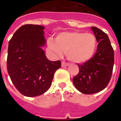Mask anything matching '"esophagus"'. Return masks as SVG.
<instances>
[{
	"label": "esophagus",
	"instance_id": "34e87169",
	"mask_svg": "<svg viewBox=\"0 0 121 121\" xmlns=\"http://www.w3.org/2000/svg\"><path fill=\"white\" fill-rule=\"evenodd\" d=\"M69 66V64L65 62V61H62L61 62V66L62 67H66V66Z\"/></svg>",
	"mask_w": 121,
	"mask_h": 121
}]
</instances>
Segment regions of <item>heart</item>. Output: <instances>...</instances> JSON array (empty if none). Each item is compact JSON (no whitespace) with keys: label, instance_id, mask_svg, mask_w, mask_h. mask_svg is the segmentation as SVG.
Segmentation results:
<instances>
[{"label":"heart","instance_id":"obj_1","mask_svg":"<svg viewBox=\"0 0 121 121\" xmlns=\"http://www.w3.org/2000/svg\"><path fill=\"white\" fill-rule=\"evenodd\" d=\"M97 42L92 33L82 32H63L59 34L56 41L48 39V46L50 51L57 56L63 52L73 62L83 63L89 60L95 52Z\"/></svg>","mask_w":121,"mask_h":121}]
</instances>
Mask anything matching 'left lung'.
Wrapping results in <instances>:
<instances>
[{"label":"left lung","mask_w":121,"mask_h":121,"mask_svg":"<svg viewBox=\"0 0 121 121\" xmlns=\"http://www.w3.org/2000/svg\"><path fill=\"white\" fill-rule=\"evenodd\" d=\"M99 43L94 56L78 64L79 72L73 78L76 88L84 94H93L104 90L111 78L114 63V53L106 33L92 27Z\"/></svg>","instance_id":"obj_1"}]
</instances>
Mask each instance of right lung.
Wrapping results in <instances>:
<instances>
[{"mask_svg": "<svg viewBox=\"0 0 121 121\" xmlns=\"http://www.w3.org/2000/svg\"><path fill=\"white\" fill-rule=\"evenodd\" d=\"M42 26L26 24L15 32L9 43L7 72L18 91L27 97L41 95L51 86L60 60H48L42 47L46 40Z\"/></svg>", "mask_w": 121, "mask_h": 121, "instance_id": "right-lung-1", "label": "right lung"}]
</instances>
